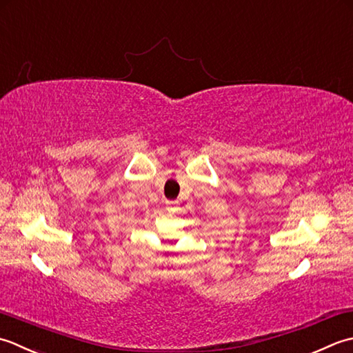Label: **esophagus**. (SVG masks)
Masks as SVG:
<instances>
[{
    "label": "esophagus",
    "instance_id": "esophagus-1",
    "mask_svg": "<svg viewBox=\"0 0 353 353\" xmlns=\"http://www.w3.org/2000/svg\"><path fill=\"white\" fill-rule=\"evenodd\" d=\"M172 207H174V203H169V208H172Z\"/></svg>",
    "mask_w": 353,
    "mask_h": 353
}]
</instances>
